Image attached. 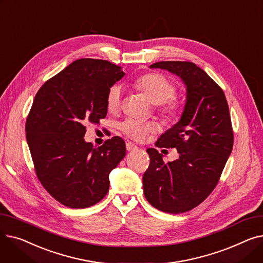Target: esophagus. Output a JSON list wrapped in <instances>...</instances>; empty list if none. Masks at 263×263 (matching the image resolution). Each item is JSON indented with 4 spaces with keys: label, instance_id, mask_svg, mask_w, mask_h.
<instances>
[{
    "label": "esophagus",
    "instance_id": "esophagus-1",
    "mask_svg": "<svg viewBox=\"0 0 263 263\" xmlns=\"http://www.w3.org/2000/svg\"><path fill=\"white\" fill-rule=\"evenodd\" d=\"M126 147H127V150H128V151H133V150H136V149H137L136 145H134V144L131 143V142H127V143H126Z\"/></svg>",
    "mask_w": 263,
    "mask_h": 263
}]
</instances>
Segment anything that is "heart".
Returning <instances> with one entry per match:
<instances>
[{"instance_id": "1", "label": "heart", "mask_w": 263, "mask_h": 263, "mask_svg": "<svg viewBox=\"0 0 263 263\" xmlns=\"http://www.w3.org/2000/svg\"><path fill=\"white\" fill-rule=\"evenodd\" d=\"M134 85L149 99L150 102L159 105L162 115L167 118L177 117L181 113L183 104L175 99L176 85L166 77L160 73H147L137 79ZM121 87L113 85L106 96V105L108 110L115 112L120 106ZM120 130L134 140L142 141L149 132L157 130L155 122H141L134 119H126L120 124Z\"/></svg>"}]
</instances>
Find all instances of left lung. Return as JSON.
Wrapping results in <instances>:
<instances>
[{
    "instance_id": "8db88e82",
    "label": "left lung",
    "mask_w": 263,
    "mask_h": 263,
    "mask_svg": "<svg viewBox=\"0 0 263 263\" xmlns=\"http://www.w3.org/2000/svg\"><path fill=\"white\" fill-rule=\"evenodd\" d=\"M150 68L180 78L186 100L180 119L156 143L159 148H176L179 158L164 163L157 149H147L150 165L143 176L144 194L160 211L183 213L211 194L231 154L229 107L222 88L194 63L158 62Z\"/></svg>"
}]
</instances>
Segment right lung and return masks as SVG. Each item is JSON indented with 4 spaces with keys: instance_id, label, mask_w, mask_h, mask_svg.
I'll return each mask as SVG.
<instances>
[{
    "instance_id": "1",
    "label": "right lung",
    "mask_w": 263,
    "mask_h": 263,
    "mask_svg": "<svg viewBox=\"0 0 263 263\" xmlns=\"http://www.w3.org/2000/svg\"><path fill=\"white\" fill-rule=\"evenodd\" d=\"M123 76L121 67L107 61L81 59L35 96L25 132L36 175L49 194L69 208H87L103 199L109 173L126 156L119 136L98 148L84 140V123L106 116L107 92Z\"/></svg>"
}]
</instances>
